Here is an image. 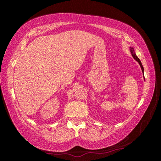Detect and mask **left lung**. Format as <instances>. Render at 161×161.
<instances>
[{"label": "left lung", "mask_w": 161, "mask_h": 161, "mask_svg": "<svg viewBox=\"0 0 161 161\" xmlns=\"http://www.w3.org/2000/svg\"><path fill=\"white\" fill-rule=\"evenodd\" d=\"M130 52H131V53H132V56H133V57L134 58L136 59V61H138V63H139V64H140V66H141V67H142V72L143 73H144V67H143V66H142V62H141V61H140V59L138 58L137 57V56H136V53H135V50H134V49H133V47H130Z\"/></svg>", "instance_id": "left-lung-1"}]
</instances>
